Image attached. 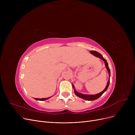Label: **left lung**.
<instances>
[{
    "label": "left lung",
    "instance_id": "obj_1",
    "mask_svg": "<svg viewBox=\"0 0 135 135\" xmlns=\"http://www.w3.org/2000/svg\"><path fill=\"white\" fill-rule=\"evenodd\" d=\"M90 52L94 55V56L97 57H99L100 59H102L105 63V66H106V68H107L108 72V74H109V80L108 81V83H107V86H106L105 88L104 89V90L103 91H102L101 93H99V94H97L96 95H84V94H80L79 93H78V92L75 90V88H74V86L73 85V88L74 89V93L75 94V95L78 96L80 98H81L83 99H84V100H87V101H94V100H96V99L98 98L99 97H100L104 93V92L107 90L108 88V86L109 85V82H110V69H109V68L108 67V63L107 62V61H106L105 59H104L103 56H102V55L101 54H100L99 52L96 51H91Z\"/></svg>",
    "mask_w": 135,
    "mask_h": 135
}]
</instances>
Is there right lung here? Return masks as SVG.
Wrapping results in <instances>:
<instances>
[{
	"label": "right lung",
	"instance_id": "add662e5",
	"mask_svg": "<svg viewBox=\"0 0 135 135\" xmlns=\"http://www.w3.org/2000/svg\"><path fill=\"white\" fill-rule=\"evenodd\" d=\"M50 97H48V98H34V99L35 100H39V101H45V100H47L48 98H49Z\"/></svg>",
	"mask_w": 135,
	"mask_h": 135
}]
</instances>
